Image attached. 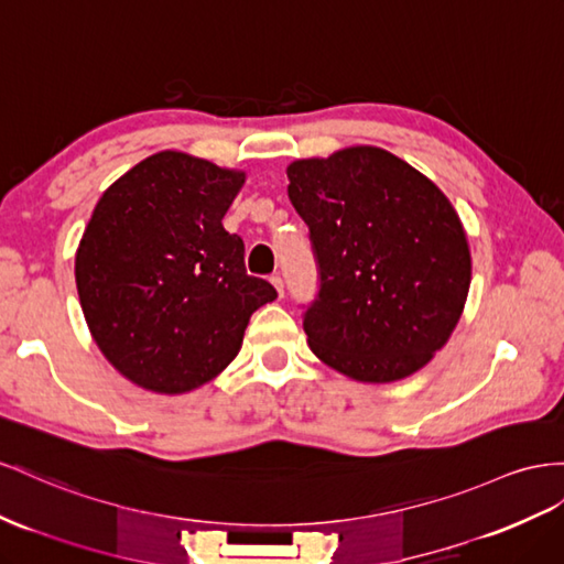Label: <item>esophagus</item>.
I'll return each mask as SVG.
<instances>
[{
  "label": "esophagus",
  "instance_id": "obj_1",
  "mask_svg": "<svg viewBox=\"0 0 564 564\" xmlns=\"http://www.w3.org/2000/svg\"><path fill=\"white\" fill-rule=\"evenodd\" d=\"M270 282H272V286L278 289V294H280V296H284V282H282V278H280V275H272V278H270Z\"/></svg>",
  "mask_w": 564,
  "mask_h": 564
}]
</instances>
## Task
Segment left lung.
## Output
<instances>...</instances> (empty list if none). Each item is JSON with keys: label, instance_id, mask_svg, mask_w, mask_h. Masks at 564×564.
<instances>
[{"label": "left lung", "instance_id": "1", "mask_svg": "<svg viewBox=\"0 0 564 564\" xmlns=\"http://www.w3.org/2000/svg\"><path fill=\"white\" fill-rule=\"evenodd\" d=\"M319 292L303 317L311 351L346 377L389 384L444 348L463 315L471 256L448 196L391 151L358 144L286 165Z\"/></svg>", "mask_w": 564, "mask_h": 564}]
</instances>
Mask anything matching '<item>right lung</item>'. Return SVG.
I'll list each match as a JSON object with an SVG mask.
<instances>
[{"label":"right lung","mask_w":564,"mask_h":564,"mask_svg":"<svg viewBox=\"0 0 564 564\" xmlns=\"http://www.w3.org/2000/svg\"><path fill=\"white\" fill-rule=\"evenodd\" d=\"M247 173L159 151L101 194L75 251L89 334L132 384L177 395L239 354L253 311L275 301L223 227Z\"/></svg>","instance_id":"right-lung-1"}]
</instances>
